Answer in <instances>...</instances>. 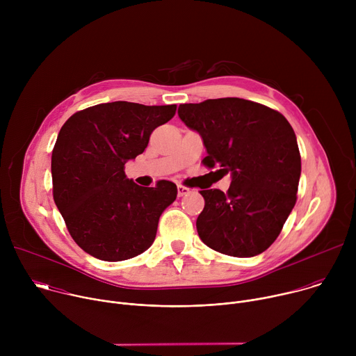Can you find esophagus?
<instances>
[{
	"instance_id": "obj_1",
	"label": "esophagus",
	"mask_w": 356,
	"mask_h": 356,
	"mask_svg": "<svg viewBox=\"0 0 356 356\" xmlns=\"http://www.w3.org/2000/svg\"><path fill=\"white\" fill-rule=\"evenodd\" d=\"M188 191H190V190H188L187 187H184V186H181V184H177V194H179V197L186 195Z\"/></svg>"
}]
</instances>
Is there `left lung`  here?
Returning a JSON list of instances; mask_svg holds the SVG:
<instances>
[{"mask_svg": "<svg viewBox=\"0 0 356 356\" xmlns=\"http://www.w3.org/2000/svg\"><path fill=\"white\" fill-rule=\"evenodd\" d=\"M180 120L198 132L207 168L231 173L227 193L202 188L197 232L211 249L235 258L257 257L279 236L296 200L301 158L296 134L277 111L227 97L181 104Z\"/></svg>", "mask_w": 356, "mask_h": 356, "instance_id": "obj_1", "label": "left lung"}]
</instances>
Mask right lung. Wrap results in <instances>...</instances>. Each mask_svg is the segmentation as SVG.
<instances>
[{
    "instance_id": "add662e5",
    "label": "right lung",
    "mask_w": 356,
    "mask_h": 356,
    "mask_svg": "<svg viewBox=\"0 0 356 356\" xmlns=\"http://www.w3.org/2000/svg\"><path fill=\"white\" fill-rule=\"evenodd\" d=\"M175 114V104L114 101L79 111L62 127L52 152L54 198L72 238L88 255L118 262L154 243L177 187L168 180L138 186L124 169Z\"/></svg>"
}]
</instances>
